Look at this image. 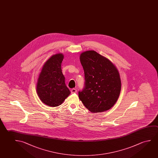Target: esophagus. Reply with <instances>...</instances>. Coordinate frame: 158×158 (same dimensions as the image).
<instances>
[{"label":"esophagus","instance_id":"34e87169","mask_svg":"<svg viewBox=\"0 0 158 158\" xmlns=\"http://www.w3.org/2000/svg\"><path fill=\"white\" fill-rule=\"evenodd\" d=\"M77 92V89H72L71 90V93L72 94H75Z\"/></svg>","mask_w":158,"mask_h":158}]
</instances>
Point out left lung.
<instances>
[{
  "label": "left lung",
  "instance_id": "left-lung-1",
  "mask_svg": "<svg viewBox=\"0 0 158 158\" xmlns=\"http://www.w3.org/2000/svg\"><path fill=\"white\" fill-rule=\"evenodd\" d=\"M85 74V86L79 91V98L92 113L110 109L121 91L119 72L111 61L97 52L90 50L80 54Z\"/></svg>",
  "mask_w": 158,
  "mask_h": 158
}]
</instances>
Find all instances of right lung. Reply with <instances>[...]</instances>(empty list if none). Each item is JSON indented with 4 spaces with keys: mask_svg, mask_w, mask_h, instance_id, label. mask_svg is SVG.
Segmentation results:
<instances>
[{
    "mask_svg": "<svg viewBox=\"0 0 158 158\" xmlns=\"http://www.w3.org/2000/svg\"><path fill=\"white\" fill-rule=\"evenodd\" d=\"M62 53L53 55L42 68L36 84V92L42 102L50 107L61 105L70 92L65 84L61 63Z\"/></svg>",
    "mask_w": 158,
    "mask_h": 158,
    "instance_id": "obj_1",
    "label": "right lung"
}]
</instances>
